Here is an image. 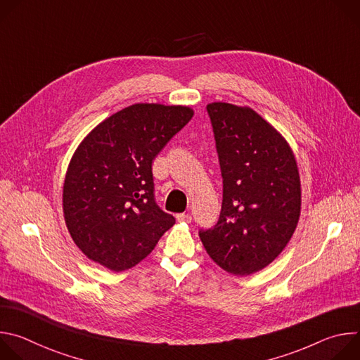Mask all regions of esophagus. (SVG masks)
Masks as SVG:
<instances>
[{"mask_svg": "<svg viewBox=\"0 0 360 360\" xmlns=\"http://www.w3.org/2000/svg\"><path fill=\"white\" fill-rule=\"evenodd\" d=\"M176 219H178V222H188L189 224L192 221V217L189 214H178Z\"/></svg>", "mask_w": 360, "mask_h": 360, "instance_id": "esophagus-1", "label": "esophagus"}]
</instances>
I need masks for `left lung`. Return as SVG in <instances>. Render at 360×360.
I'll return each mask as SVG.
<instances>
[{"label":"left lung","instance_id":"8db88e82","mask_svg":"<svg viewBox=\"0 0 360 360\" xmlns=\"http://www.w3.org/2000/svg\"><path fill=\"white\" fill-rule=\"evenodd\" d=\"M224 178L218 224L199 231L211 259L235 276L259 272L290 240L300 217V176L282 134L249 107L207 105Z\"/></svg>","mask_w":360,"mask_h":360}]
</instances>
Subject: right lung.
<instances>
[{"label": "right lung", "mask_w": 360, "mask_h": 360, "mask_svg": "<svg viewBox=\"0 0 360 360\" xmlns=\"http://www.w3.org/2000/svg\"><path fill=\"white\" fill-rule=\"evenodd\" d=\"M192 117L185 105L134 104L81 141L65 174L63 211L88 259L114 272L129 269L174 226L153 199L152 161Z\"/></svg>", "instance_id": "right-lung-1"}]
</instances>
